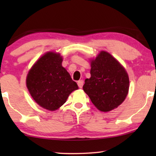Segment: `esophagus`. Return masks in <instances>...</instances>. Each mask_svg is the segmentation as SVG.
<instances>
[{
	"label": "esophagus",
	"instance_id": "1",
	"mask_svg": "<svg viewBox=\"0 0 156 156\" xmlns=\"http://www.w3.org/2000/svg\"><path fill=\"white\" fill-rule=\"evenodd\" d=\"M77 84L80 88H82L83 87V84H84V82H83V80H80L79 82H77Z\"/></svg>",
	"mask_w": 156,
	"mask_h": 156
}]
</instances>
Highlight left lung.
Segmentation results:
<instances>
[{
	"mask_svg": "<svg viewBox=\"0 0 156 156\" xmlns=\"http://www.w3.org/2000/svg\"><path fill=\"white\" fill-rule=\"evenodd\" d=\"M91 77L86 79L83 89L101 112L117 108L126 97L129 79L122 65L109 53L101 51L91 62Z\"/></svg>",
	"mask_w": 156,
	"mask_h": 156,
	"instance_id": "8db88e82",
	"label": "left lung"
}]
</instances>
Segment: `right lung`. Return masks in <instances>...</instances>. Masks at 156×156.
Here are the masks:
<instances>
[{
  "instance_id": "right-lung-1",
  "label": "right lung",
  "mask_w": 156,
  "mask_h": 156,
  "mask_svg": "<svg viewBox=\"0 0 156 156\" xmlns=\"http://www.w3.org/2000/svg\"><path fill=\"white\" fill-rule=\"evenodd\" d=\"M59 54L48 52L30 70L26 84L32 97L42 108L55 111L62 106L72 91L78 89L75 82L62 66Z\"/></svg>"
}]
</instances>
